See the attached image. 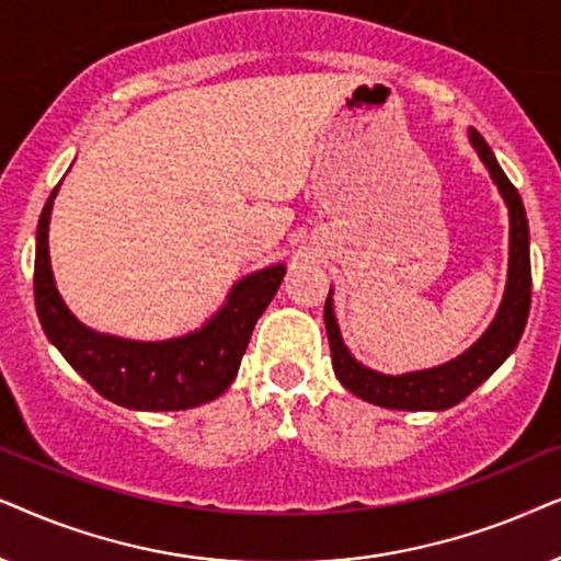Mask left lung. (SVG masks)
Instances as JSON below:
<instances>
[{
    "label": "left lung",
    "mask_w": 561,
    "mask_h": 561,
    "mask_svg": "<svg viewBox=\"0 0 561 561\" xmlns=\"http://www.w3.org/2000/svg\"><path fill=\"white\" fill-rule=\"evenodd\" d=\"M469 138H472V146L480 153L484 167L490 169L492 179H495L500 192H503L507 210H511V264H507V287L503 305H500L495 320H492V325L484 331L482 339L459 358L436 369L387 377L362 367L348 354V348L341 341L339 323H335L331 295H328L323 318L328 343H331L333 371L348 392L371 402V405L392 410H446L457 405L511 356V351L518 346L520 335H524L528 310H531V253H528L526 207L520 203L518 190L505 176V171L500 169L488 140L474 128L469 130Z\"/></svg>",
    "instance_id": "1"
}]
</instances>
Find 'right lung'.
I'll list each match as a JSON object with an SVG mask.
<instances>
[{
  "instance_id": "obj_1",
  "label": "right lung",
  "mask_w": 561,
  "mask_h": 561,
  "mask_svg": "<svg viewBox=\"0 0 561 561\" xmlns=\"http://www.w3.org/2000/svg\"><path fill=\"white\" fill-rule=\"evenodd\" d=\"M58 186L37 222L35 308L48 341L102 398L133 410H186L210 402L233 382L251 331L282 285L276 264L245 276L203 331L171 341H125L81 325L58 295L48 256V220Z\"/></svg>"
}]
</instances>
